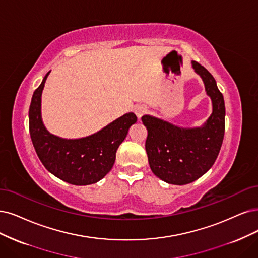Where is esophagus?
<instances>
[{"instance_id":"obj_1","label":"esophagus","mask_w":258,"mask_h":258,"mask_svg":"<svg viewBox=\"0 0 258 258\" xmlns=\"http://www.w3.org/2000/svg\"><path fill=\"white\" fill-rule=\"evenodd\" d=\"M147 112V107L144 105H139V106L135 107V113L138 118H141Z\"/></svg>"}]
</instances>
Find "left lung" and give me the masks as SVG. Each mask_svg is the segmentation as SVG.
<instances>
[{"label": "left lung", "instance_id": "obj_1", "mask_svg": "<svg viewBox=\"0 0 258 258\" xmlns=\"http://www.w3.org/2000/svg\"><path fill=\"white\" fill-rule=\"evenodd\" d=\"M192 68L201 76L213 102V112L201 127L183 128L146 114V151L152 172L164 182L186 185L212 168L220 152L225 130V106L214 76L197 61Z\"/></svg>", "mask_w": 258, "mask_h": 258}]
</instances>
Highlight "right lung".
<instances>
[{"label": "right lung", "instance_id": "right-lung-1", "mask_svg": "<svg viewBox=\"0 0 258 258\" xmlns=\"http://www.w3.org/2000/svg\"><path fill=\"white\" fill-rule=\"evenodd\" d=\"M47 72L32 98L28 118L32 142L45 169L64 182L85 186L99 182L111 170L116 152L125 139L134 112L123 114L95 134L80 139H63L50 134L41 119V93Z\"/></svg>", "mask_w": 258, "mask_h": 258}]
</instances>
